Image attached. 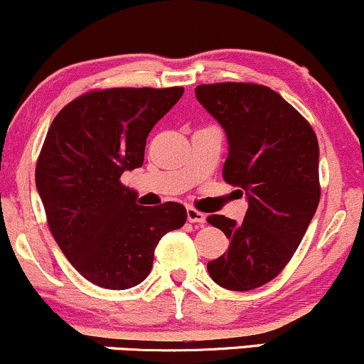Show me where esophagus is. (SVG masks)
<instances>
[{
  "instance_id": "obj_1",
  "label": "esophagus",
  "mask_w": 364,
  "mask_h": 364,
  "mask_svg": "<svg viewBox=\"0 0 364 364\" xmlns=\"http://www.w3.org/2000/svg\"><path fill=\"white\" fill-rule=\"evenodd\" d=\"M186 217L190 223H196V224H205V214H202L200 210H196L193 207L186 208Z\"/></svg>"
}]
</instances>
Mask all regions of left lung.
Wrapping results in <instances>:
<instances>
[{"label": "left lung", "instance_id": "obj_1", "mask_svg": "<svg viewBox=\"0 0 364 364\" xmlns=\"http://www.w3.org/2000/svg\"><path fill=\"white\" fill-rule=\"evenodd\" d=\"M195 95L228 135L224 179L248 196L243 223L207 217L229 237L228 252L207 270L225 289H257L289 263L318 207V140L311 124L265 85L205 83Z\"/></svg>", "mask_w": 364, "mask_h": 364}]
</instances>
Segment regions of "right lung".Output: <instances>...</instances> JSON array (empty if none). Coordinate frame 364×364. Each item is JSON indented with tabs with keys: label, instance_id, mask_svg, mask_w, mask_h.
Wrapping results in <instances>:
<instances>
[{
	"label": "right lung",
	"instance_id": "right-lung-1",
	"mask_svg": "<svg viewBox=\"0 0 364 364\" xmlns=\"http://www.w3.org/2000/svg\"><path fill=\"white\" fill-rule=\"evenodd\" d=\"M185 89L90 90L58 112L36 166V186L54 240L87 281L129 289L150 274L166 232L183 228L186 208L136 205L121 183L144 164L154 124Z\"/></svg>",
	"mask_w": 364,
	"mask_h": 364
}]
</instances>
